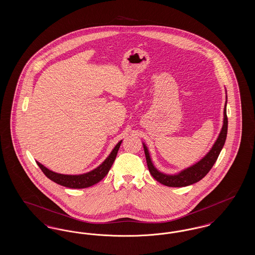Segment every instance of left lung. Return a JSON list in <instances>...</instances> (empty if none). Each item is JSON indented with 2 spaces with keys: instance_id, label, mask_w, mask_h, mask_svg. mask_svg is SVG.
<instances>
[{
  "instance_id": "left-lung-1",
  "label": "left lung",
  "mask_w": 255,
  "mask_h": 255,
  "mask_svg": "<svg viewBox=\"0 0 255 255\" xmlns=\"http://www.w3.org/2000/svg\"><path fill=\"white\" fill-rule=\"evenodd\" d=\"M226 106H227V103H226ZM226 106L224 110V125L222 127L218 138H217L216 142L214 143L213 147L211 148V150L207 153L206 157L202 158L199 162H197L196 164L192 165L191 167H189L187 169L183 170L178 175H165L156 169L151 161L149 152H148L146 146L143 144L147 166H148L150 174L153 176V178L155 180H157L161 184L169 186V187H182V186H187V185L193 184L195 182H199L206 176V174L212 168L214 163L216 162L219 155H220V152L225 144V141L227 138L228 117H227Z\"/></svg>"
}]
</instances>
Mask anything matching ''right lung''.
Instances as JSON below:
<instances>
[{"label":"right lung","mask_w":255,"mask_h":255,"mask_svg":"<svg viewBox=\"0 0 255 255\" xmlns=\"http://www.w3.org/2000/svg\"><path fill=\"white\" fill-rule=\"evenodd\" d=\"M121 144H122V141H120L113 149L109 157L104 160V162L101 165H99L96 169L93 170L89 173L82 174V175H73H73L58 174V173L52 172L48 168H46L40 162H38V161L36 162L38 166L40 167V169L42 170L43 173L52 182H56V183L63 185V186H66V187H70V188H77V189L86 188V187H90L97 182H100L108 174L109 170L111 169V167L116 159Z\"/></svg>","instance_id":"right-lung-1"}]
</instances>
